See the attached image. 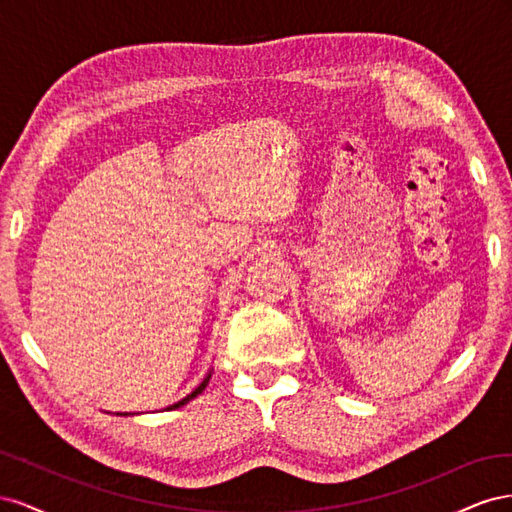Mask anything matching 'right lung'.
Listing matches in <instances>:
<instances>
[{"label":"right lung","instance_id":"obj_1","mask_svg":"<svg viewBox=\"0 0 512 512\" xmlns=\"http://www.w3.org/2000/svg\"><path fill=\"white\" fill-rule=\"evenodd\" d=\"M209 378H211V371H209V374L203 378V382H200L198 386H196V389L192 391V393H188V395H185L183 399H179V401H175V404H170V406H166L164 410H175V408H181V406H185V404H188V401H192L196 395H200V393H203L205 391V386L209 384ZM117 414H123V416H128V414H136V412H117Z\"/></svg>","mask_w":512,"mask_h":512}]
</instances>
